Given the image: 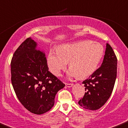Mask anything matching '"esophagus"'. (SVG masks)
Instances as JSON below:
<instances>
[{
	"label": "esophagus",
	"instance_id": "34e87169",
	"mask_svg": "<svg viewBox=\"0 0 128 128\" xmlns=\"http://www.w3.org/2000/svg\"><path fill=\"white\" fill-rule=\"evenodd\" d=\"M73 85H74L73 83H67V82L66 83V86L67 87H72Z\"/></svg>",
	"mask_w": 128,
	"mask_h": 128
}]
</instances>
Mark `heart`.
I'll use <instances>...</instances> for the list:
<instances>
[{"label":"heart","instance_id":"obj_1","mask_svg":"<svg viewBox=\"0 0 128 128\" xmlns=\"http://www.w3.org/2000/svg\"><path fill=\"white\" fill-rule=\"evenodd\" d=\"M103 54L104 48L99 43L88 40L67 44L49 52L48 66L52 74L59 76L69 62L70 76L84 78L94 73Z\"/></svg>","mask_w":128,"mask_h":128}]
</instances>
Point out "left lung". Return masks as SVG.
<instances>
[{
    "instance_id": "left-lung-1",
    "label": "left lung",
    "mask_w": 128,
    "mask_h": 128,
    "mask_svg": "<svg viewBox=\"0 0 128 128\" xmlns=\"http://www.w3.org/2000/svg\"><path fill=\"white\" fill-rule=\"evenodd\" d=\"M117 74V58L113 49L107 44L102 64L82 82L85 91L79 106L89 110H97L104 106L112 94Z\"/></svg>"
}]
</instances>
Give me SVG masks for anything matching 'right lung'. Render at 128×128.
Returning <instances> with one entry per match:
<instances>
[{
    "label": "right lung",
    "mask_w": 128,
    "mask_h": 128,
    "mask_svg": "<svg viewBox=\"0 0 128 128\" xmlns=\"http://www.w3.org/2000/svg\"><path fill=\"white\" fill-rule=\"evenodd\" d=\"M30 38L19 46L11 61V80L18 100L32 113L42 114L53 107L65 84L49 71L46 54Z\"/></svg>",
    "instance_id": "obj_1"
}]
</instances>
